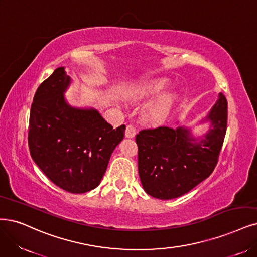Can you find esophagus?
Listing matches in <instances>:
<instances>
[{
	"instance_id": "34e87169",
	"label": "esophagus",
	"mask_w": 257,
	"mask_h": 257,
	"mask_svg": "<svg viewBox=\"0 0 257 257\" xmlns=\"http://www.w3.org/2000/svg\"><path fill=\"white\" fill-rule=\"evenodd\" d=\"M136 135H137V129H136V127L132 126V125H128V126L126 127V131H125L126 138L132 139V138L136 137Z\"/></svg>"
}]
</instances>
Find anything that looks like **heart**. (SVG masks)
<instances>
[{"label": "heart", "instance_id": "1", "mask_svg": "<svg viewBox=\"0 0 257 257\" xmlns=\"http://www.w3.org/2000/svg\"><path fill=\"white\" fill-rule=\"evenodd\" d=\"M169 80L167 78H145L132 82L123 92V97L129 101H140L162 92ZM178 98L175 90H168L153 100L142 110L141 117L147 125H159L169 115Z\"/></svg>", "mask_w": 257, "mask_h": 257}]
</instances>
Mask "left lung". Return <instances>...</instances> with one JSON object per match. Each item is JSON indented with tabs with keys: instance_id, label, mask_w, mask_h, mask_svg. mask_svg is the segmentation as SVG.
Wrapping results in <instances>:
<instances>
[{
	"instance_id": "1",
	"label": "left lung",
	"mask_w": 257,
	"mask_h": 257,
	"mask_svg": "<svg viewBox=\"0 0 257 257\" xmlns=\"http://www.w3.org/2000/svg\"><path fill=\"white\" fill-rule=\"evenodd\" d=\"M226 120L227 102L220 93L210 112L199 121L210 122V129L201 137L195 138L191 128L181 125L142 130L136 141L139 175L144 191L155 198L169 200L201 183L217 164Z\"/></svg>"
}]
</instances>
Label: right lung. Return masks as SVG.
<instances>
[{
    "label": "right lung",
    "mask_w": 257,
    "mask_h": 257,
    "mask_svg": "<svg viewBox=\"0 0 257 257\" xmlns=\"http://www.w3.org/2000/svg\"><path fill=\"white\" fill-rule=\"evenodd\" d=\"M72 79L63 66L38 88L31 109L28 145L34 162L64 191L97 187L125 125L114 129L94 108L73 107L64 94Z\"/></svg>",
    "instance_id": "add662e5"
}]
</instances>
